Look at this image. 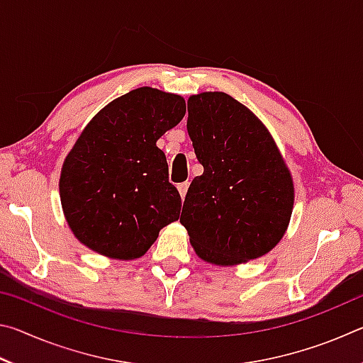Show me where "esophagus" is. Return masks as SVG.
Instances as JSON below:
<instances>
[{
  "mask_svg": "<svg viewBox=\"0 0 363 363\" xmlns=\"http://www.w3.org/2000/svg\"><path fill=\"white\" fill-rule=\"evenodd\" d=\"M187 189H189V182H182V184H179V186H177V190H179V194H181V199H182V200L186 199Z\"/></svg>",
  "mask_w": 363,
  "mask_h": 363,
  "instance_id": "esophagus-1",
  "label": "esophagus"
}]
</instances>
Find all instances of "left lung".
<instances>
[{
    "label": "left lung",
    "mask_w": 363,
    "mask_h": 363,
    "mask_svg": "<svg viewBox=\"0 0 363 363\" xmlns=\"http://www.w3.org/2000/svg\"><path fill=\"white\" fill-rule=\"evenodd\" d=\"M187 133L203 174L182 205L181 224L201 259L237 266L267 255L290 224L294 186L272 134L220 91L187 101Z\"/></svg>",
    "instance_id": "1"
}]
</instances>
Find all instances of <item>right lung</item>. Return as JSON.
I'll return each mask as SVG.
<instances>
[{
  "label": "right lung",
  "instance_id": "1",
  "mask_svg": "<svg viewBox=\"0 0 363 363\" xmlns=\"http://www.w3.org/2000/svg\"><path fill=\"white\" fill-rule=\"evenodd\" d=\"M184 115V97L143 86L86 125L59 179L64 216L79 243L112 259H138L179 219L181 195L157 140Z\"/></svg>",
  "mask_w": 363,
  "mask_h": 363
}]
</instances>
